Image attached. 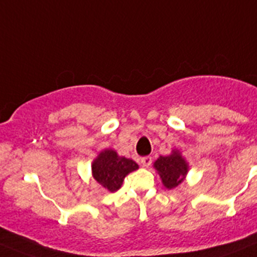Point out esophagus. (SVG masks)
I'll return each instance as SVG.
<instances>
[{
	"label": "esophagus",
	"mask_w": 257,
	"mask_h": 257,
	"mask_svg": "<svg viewBox=\"0 0 257 257\" xmlns=\"http://www.w3.org/2000/svg\"><path fill=\"white\" fill-rule=\"evenodd\" d=\"M151 163H153V159H151V156H145V158L141 159V164H143L144 168H149L151 165Z\"/></svg>",
	"instance_id": "1"
}]
</instances>
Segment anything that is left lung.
I'll return each mask as SVG.
<instances>
[{
	"mask_svg": "<svg viewBox=\"0 0 257 257\" xmlns=\"http://www.w3.org/2000/svg\"><path fill=\"white\" fill-rule=\"evenodd\" d=\"M154 169L158 172L163 185L167 189H174L182 184L189 172V165L178 149H173L167 156H159L154 163Z\"/></svg>",
	"mask_w": 257,
	"mask_h": 257,
	"instance_id": "obj_1",
	"label": "left lung"
}]
</instances>
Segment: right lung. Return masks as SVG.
<instances>
[{"label":"right lung","instance_id":"right-lung-1","mask_svg":"<svg viewBox=\"0 0 257 257\" xmlns=\"http://www.w3.org/2000/svg\"><path fill=\"white\" fill-rule=\"evenodd\" d=\"M139 169L131 159L119 156L113 149H104L92 163V177L107 192H116L121 188L124 177Z\"/></svg>","mask_w":257,"mask_h":257}]
</instances>
